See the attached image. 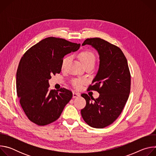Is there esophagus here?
<instances>
[{"label":"esophagus","instance_id":"1","mask_svg":"<svg viewBox=\"0 0 156 156\" xmlns=\"http://www.w3.org/2000/svg\"><path fill=\"white\" fill-rule=\"evenodd\" d=\"M80 96V93H75V92L73 93V98H78Z\"/></svg>","mask_w":156,"mask_h":156}]
</instances>
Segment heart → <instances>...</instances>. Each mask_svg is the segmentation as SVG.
<instances>
[{
    "mask_svg": "<svg viewBox=\"0 0 156 156\" xmlns=\"http://www.w3.org/2000/svg\"><path fill=\"white\" fill-rule=\"evenodd\" d=\"M80 59L81 62V63L84 65L89 63H93L94 64L95 61H96V58H95V56L94 55V54L89 51H83L81 52L80 55ZM70 56H65V57H63V58L62 60V67H64L65 66V65L66 64V63L68 62V61L70 60ZM86 81L84 80L83 79H78V78H76V79H73L72 80V83L73 84V86L76 87V88H80L83 84L85 83Z\"/></svg>",
    "mask_w": 156,
    "mask_h": 156,
    "instance_id": "b5f03b06",
    "label": "heart"
}]
</instances>
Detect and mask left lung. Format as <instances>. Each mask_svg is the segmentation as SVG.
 Returning a JSON list of instances; mask_svg holds the SVG:
<instances>
[{"label": "left lung", "instance_id": "left-lung-1", "mask_svg": "<svg viewBox=\"0 0 156 156\" xmlns=\"http://www.w3.org/2000/svg\"><path fill=\"white\" fill-rule=\"evenodd\" d=\"M86 44L95 49L99 56L93 85L88 88L97 91L99 96L95 99L82 94L86 105L81 114L90 126L103 128L112 124L122 113L130 92L131 76L127 60L119 48L99 37L86 39L82 46Z\"/></svg>", "mask_w": 156, "mask_h": 156}]
</instances>
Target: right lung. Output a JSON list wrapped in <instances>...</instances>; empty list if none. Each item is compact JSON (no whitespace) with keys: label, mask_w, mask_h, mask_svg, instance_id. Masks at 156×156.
Segmentation results:
<instances>
[{"label":"right lung","mask_w":156,"mask_h":156,"mask_svg":"<svg viewBox=\"0 0 156 156\" xmlns=\"http://www.w3.org/2000/svg\"><path fill=\"white\" fill-rule=\"evenodd\" d=\"M80 44L49 37L28 49L16 72V87L21 106L30 121L39 126L57 120L72 98L65 88L49 90L51 75L59 73L65 55L79 49Z\"/></svg>","instance_id":"1"}]
</instances>
